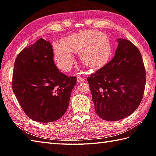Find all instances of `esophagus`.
<instances>
[{
    "instance_id": "obj_1",
    "label": "esophagus",
    "mask_w": 156,
    "mask_h": 156,
    "mask_svg": "<svg viewBox=\"0 0 156 156\" xmlns=\"http://www.w3.org/2000/svg\"><path fill=\"white\" fill-rule=\"evenodd\" d=\"M84 80V78L81 77V76H78L77 77V82L78 83H83Z\"/></svg>"
}]
</instances>
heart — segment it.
Wrapping results in <instances>:
<instances>
[{
    "label": "heart",
    "instance_id": "obj_1",
    "mask_svg": "<svg viewBox=\"0 0 156 156\" xmlns=\"http://www.w3.org/2000/svg\"><path fill=\"white\" fill-rule=\"evenodd\" d=\"M56 62L60 69L69 72L75 62L74 53L94 69L106 65L112 55V44L107 34L98 30L80 31L63 39L54 49Z\"/></svg>",
    "mask_w": 156,
    "mask_h": 156
}]
</instances>
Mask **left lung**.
Listing matches in <instances>:
<instances>
[{"mask_svg": "<svg viewBox=\"0 0 156 156\" xmlns=\"http://www.w3.org/2000/svg\"><path fill=\"white\" fill-rule=\"evenodd\" d=\"M114 57L87 78L100 118L117 121L132 114L143 97L146 72L140 52L128 40L118 39Z\"/></svg>", "mask_w": 156, "mask_h": 156, "instance_id": "8db88e82", "label": "left lung"}]
</instances>
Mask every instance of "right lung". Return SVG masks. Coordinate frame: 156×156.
Instances as JSON below:
<instances>
[{"instance_id": "obj_1", "label": "right lung", "mask_w": 156, "mask_h": 156, "mask_svg": "<svg viewBox=\"0 0 156 156\" xmlns=\"http://www.w3.org/2000/svg\"><path fill=\"white\" fill-rule=\"evenodd\" d=\"M49 41L40 38L16 57L13 91L29 118L40 122L60 119L67 111L76 78L59 72Z\"/></svg>"}]
</instances>
